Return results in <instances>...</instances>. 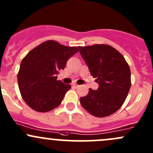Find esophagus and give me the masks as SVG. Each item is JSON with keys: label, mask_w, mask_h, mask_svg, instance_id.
I'll return each instance as SVG.
<instances>
[{"label": "esophagus", "mask_w": 153, "mask_h": 153, "mask_svg": "<svg viewBox=\"0 0 153 153\" xmlns=\"http://www.w3.org/2000/svg\"><path fill=\"white\" fill-rule=\"evenodd\" d=\"M72 85H73L74 88H79V85H77V84H76V83H74Z\"/></svg>", "instance_id": "esophagus-1"}]
</instances>
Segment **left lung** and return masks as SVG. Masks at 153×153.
<instances>
[{"mask_svg":"<svg viewBox=\"0 0 153 153\" xmlns=\"http://www.w3.org/2000/svg\"><path fill=\"white\" fill-rule=\"evenodd\" d=\"M98 90L89 89L80 103L90 114L104 117L116 112L126 101L131 86V70L124 57L108 44L79 47Z\"/></svg>","mask_w":153,"mask_h":153,"instance_id":"8db88e82","label":"left lung"}]
</instances>
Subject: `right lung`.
Returning <instances> with one entry per match:
<instances>
[{
  "instance_id": "1",
  "label": "right lung",
  "mask_w": 153,
  "mask_h": 153,
  "mask_svg": "<svg viewBox=\"0 0 153 153\" xmlns=\"http://www.w3.org/2000/svg\"><path fill=\"white\" fill-rule=\"evenodd\" d=\"M79 52L76 47H66L54 40L40 44L22 59L17 74L21 96L33 110L47 112L57 107L71 89L57 79L67 61Z\"/></svg>"
}]
</instances>
